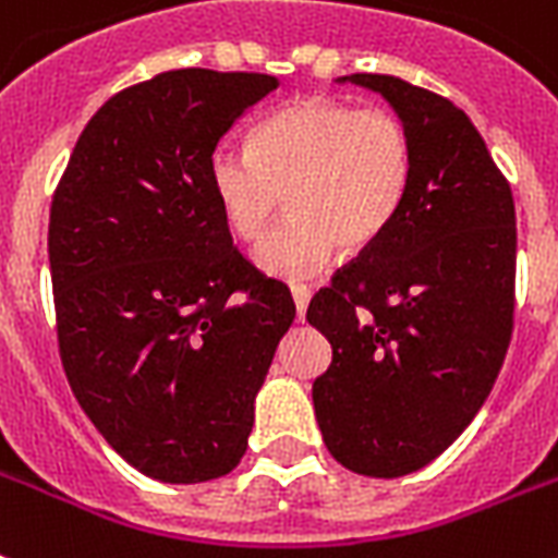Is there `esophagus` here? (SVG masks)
I'll return each mask as SVG.
<instances>
[{
    "label": "esophagus",
    "mask_w": 558,
    "mask_h": 558,
    "mask_svg": "<svg viewBox=\"0 0 558 558\" xmlns=\"http://www.w3.org/2000/svg\"><path fill=\"white\" fill-rule=\"evenodd\" d=\"M292 301H294V310H298V320H303V315H306V306H310V289L292 287Z\"/></svg>",
    "instance_id": "esophagus-1"
}]
</instances>
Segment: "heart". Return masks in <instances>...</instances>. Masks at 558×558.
I'll return each mask as SVG.
<instances>
[{
  "instance_id": "1",
  "label": "heart",
  "mask_w": 558,
  "mask_h": 558,
  "mask_svg": "<svg viewBox=\"0 0 558 558\" xmlns=\"http://www.w3.org/2000/svg\"><path fill=\"white\" fill-rule=\"evenodd\" d=\"M412 177L407 125L384 108L310 97L255 131V148L226 140L208 157V183L243 240L264 234L287 203L292 215L255 246V264L283 280L318 275L335 248L364 252L404 203Z\"/></svg>"
}]
</instances>
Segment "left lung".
I'll return each instance as SVG.
<instances>
[{
  "label": "left lung",
  "mask_w": 558,
  "mask_h": 558,
  "mask_svg": "<svg viewBox=\"0 0 558 558\" xmlns=\"http://www.w3.org/2000/svg\"><path fill=\"white\" fill-rule=\"evenodd\" d=\"M412 177L387 232L320 289L306 320L332 343L312 384L326 450L398 478L441 456L490 396L513 332L515 208L482 134L450 99L387 74Z\"/></svg>",
  "instance_id": "1"
}]
</instances>
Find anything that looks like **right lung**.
<instances>
[{
  "label": "right lung",
  "instance_id": "obj_1",
  "mask_svg": "<svg viewBox=\"0 0 558 558\" xmlns=\"http://www.w3.org/2000/svg\"><path fill=\"white\" fill-rule=\"evenodd\" d=\"M278 80L180 68L90 117L48 223L59 355L131 468L166 484L232 473L294 303L232 246L208 183L220 137Z\"/></svg>",
  "mask_w": 558,
  "mask_h": 558
}]
</instances>
